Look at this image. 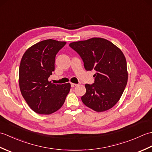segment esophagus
I'll return each mask as SVG.
<instances>
[{
	"mask_svg": "<svg viewBox=\"0 0 152 152\" xmlns=\"http://www.w3.org/2000/svg\"><path fill=\"white\" fill-rule=\"evenodd\" d=\"M70 84H71V87H72V88H74V87L77 86V84H76V83H71Z\"/></svg>",
	"mask_w": 152,
	"mask_h": 152,
	"instance_id": "obj_1",
	"label": "esophagus"
}]
</instances>
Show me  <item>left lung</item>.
Here are the masks:
<instances>
[{"label":"left lung","mask_w":152,"mask_h":152,"mask_svg":"<svg viewBox=\"0 0 152 152\" xmlns=\"http://www.w3.org/2000/svg\"><path fill=\"white\" fill-rule=\"evenodd\" d=\"M70 48L78 53L86 70H95V82L85 85L83 104L96 112L112 108L124 91L128 80L124 54L111 42L102 38L74 42Z\"/></svg>","instance_id":"1"}]
</instances>
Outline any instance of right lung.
I'll return each instance as SVG.
<instances>
[{
	"instance_id": "obj_1",
	"label": "right lung",
	"mask_w": 152,
	"mask_h": 152,
	"mask_svg": "<svg viewBox=\"0 0 152 152\" xmlns=\"http://www.w3.org/2000/svg\"><path fill=\"white\" fill-rule=\"evenodd\" d=\"M66 42L52 39L39 42L23 56L19 69V84L22 96L37 114L49 115L64 104L70 83L54 84L48 78L55 70L56 54Z\"/></svg>"
}]
</instances>
